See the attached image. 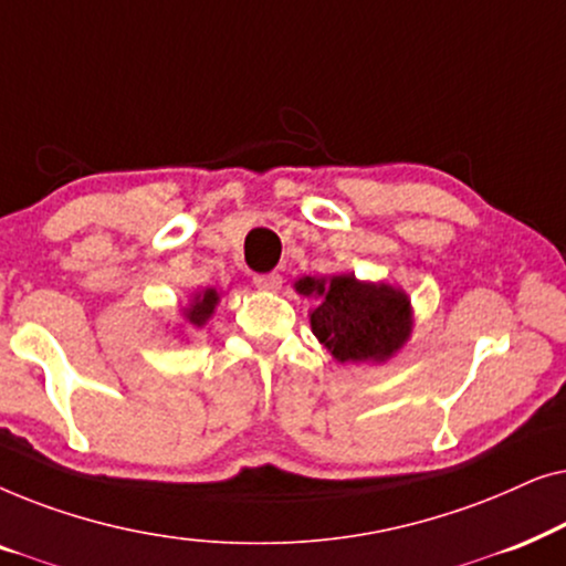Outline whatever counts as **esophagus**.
I'll list each match as a JSON object with an SVG mask.
<instances>
[{"mask_svg":"<svg viewBox=\"0 0 566 566\" xmlns=\"http://www.w3.org/2000/svg\"><path fill=\"white\" fill-rule=\"evenodd\" d=\"M254 285H258L260 291H281V285H283V277L277 275V273L254 275Z\"/></svg>","mask_w":566,"mask_h":566,"instance_id":"34e87169","label":"esophagus"}]
</instances>
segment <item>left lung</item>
I'll use <instances>...</instances> for the list:
<instances>
[{"instance_id": "obj_1", "label": "left lung", "mask_w": 566, "mask_h": 566, "mask_svg": "<svg viewBox=\"0 0 566 566\" xmlns=\"http://www.w3.org/2000/svg\"><path fill=\"white\" fill-rule=\"evenodd\" d=\"M312 298L308 324L314 337L337 363L381 366L409 343L415 327L412 301L399 285L358 281L355 273L312 277L293 283Z\"/></svg>"}]
</instances>
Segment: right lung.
<instances>
[{
  "mask_svg": "<svg viewBox=\"0 0 566 566\" xmlns=\"http://www.w3.org/2000/svg\"><path fill=\"white\" fill-rule=\"evenodd\" d=\"M221 301V293L216 289H200V291H192L190 293V301L185 306H180V327L182 332L188 329H200L206 327L208 319L216 314V306H219Z\"/></svg>",
  "mask_w": 566,
  "mask_h": 566,
  "instance_id": "1",
  "label": "right lung"
}]
</instances>
